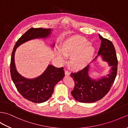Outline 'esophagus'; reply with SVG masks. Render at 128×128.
Segmentation results:
<instances>
[{"mask_svg":"<svg viewBox=\"0 0 128 128\" xmlns=\"http://www.w3.org/2000/svg\"><path fill=\"white\" fill-rule=\"evenodd\" d=\"M65 75L66 76H69L70 75V74L69 72H68V71H65Z\"/></svg>","mask_w":128,"mask_h":128,"instance_id":"34e87169","label":"esophagus"}]
</instances>
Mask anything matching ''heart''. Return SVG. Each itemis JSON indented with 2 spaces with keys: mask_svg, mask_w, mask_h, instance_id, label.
Masks as SVG:
<instances>
[{
  "mask_svg": "<svg viewBox=\"0 0 128 128\" xmlns=\"http://www.w3.org/2000/svg\"><path fill=\"white\" fill-rule=\"evenodd\" d=\"M60 51L55 50V54L60 60H63L62 54L70 57L69 65L74 71L84 69L90 63L96 52L93 44L86 38L75 35L65 40L59 47Z\"/></svg>",
  "mask_w": 128,
  "mask_h": 128,
  "instance_id": "1",
  "label": "heart"
}]
</instances>
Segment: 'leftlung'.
<instances>
[{
    "label": "left lung",
    "mask_w": 128,
    "mask_h": 128,
    "mask_svg": "<svg viewBox=\"0 0 128 128\" xmlns=\"http://www.w3.org/2000/svg\"><path fill=\"white\" fill-rule=\"evenodd\" d=\"M99 36L101 40L100 47L93 62L100 57L103 61L107 62L110 70L106 76H102L96 79L90 75V65L78 72L71 74L75 84L71 94L74 99L80 102L92 103L102 99L109 92L117 75L118 60L114 44L100 35Z\"/></svg>",
    "instance_id": "8db88e82"
}]
</instances>
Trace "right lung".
Listing matches in <instances>:
<instances>
[{"label": "right lung", "instance_id": "1", "mask_svg": "<svg viewBox=\"0 0 128 128\" xmlns=\"http://www.w3.org/2000/svg\"><path fill=\"white\" fill-rule=\"evenodd\" d=\"M52 29L44 28L29 29L17 40L12 52L10 64L11 78L20 93L29 101L35 103L46 102L54 92V87L62 81L65 76L64 68H58L49 64L41 75L34 78H27L18 72L14 62L16 49L22 44L28 41L38 38H47L52 33ZM55 44L51 46L53 47Z\"/></svg>", "mask_w": 128, "mask_h": 128}]
</instances>
